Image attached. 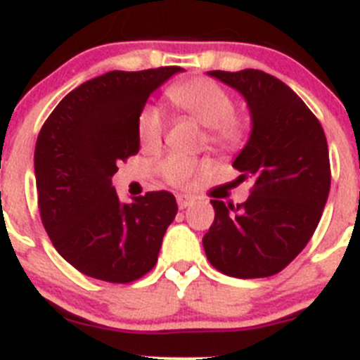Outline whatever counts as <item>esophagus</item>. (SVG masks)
Returning <instances> with one entry per match:
<instances>
[{"label": "esophagus", "instance_id": "1", "mask_svg": "<svg viewBox=\"0 0 360 360\" xmlns=\"http://www.w3.org/2000/svg\"><path fill=\"white\" fill-rule=\"evenodd\" d=\"M193 197L190 195H177V206H179V210H186L188 206H191L193 204Z\"/></svg>", "mask_w": 360, "mask_h": 360}]
</instances>
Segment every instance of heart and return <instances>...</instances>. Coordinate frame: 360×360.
Here are the masks:
<instances>
[{
    "label": "heart",
    "mask_w": 360,
    "mask_h": 360,
    "mask_svg": "<svg viewBox=\"0 0 360 360\" xmlns=\"http://www.w3.org/2000/svg\"><path fill=\"white\" fill-rule=\"evenodd\" d=\"M167 97L179 112L206 127L204 143L217 153L231 154L240 150L248 139V126L234 113L233 96L207 78L179 82L167 90ZM139 140L146 150L160 149L165 131V117L158 106L142 110L136 124ZM165 183L188 188L207 170V161L193 158L169 156L158 167Z\"/></svg>",
    "instance_id": "1"
}]
</instances>
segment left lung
I'll list each match as a JSON object with an SVG mask.
<instances>
[{
  "label": "left lung",
  "mask_w": 360,
  "mask_h": 360,
  "mask_svg": "<svg viewBox=\"0 0 360 360\" xmlns=\"http://www.w3.org/2000/svg\"><path fill=\"white\" fill-rule=\"evenodd\" d=\"M236 89L250 110L252 131L233 167L252 181L243 204L213 199V226L202 238L207 261L221 274L259 278L278 274L304 250L330 190L323 127L281 79L257 69L210 70Z\"/></svg>",
  "instance_id": "1"
}]
</instances>
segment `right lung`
Here are the masks:
<instances>
[{"mask_svg":"<svg viewBox=\"0 0 360 360\" xmlns=\"http://www.w3.org/2000/svg\"><path fill=\"white\" fill-rule=\"evenodd\" d=\"M181 67L110 70L67 94L35 146L37 202L53 247L89 277L127 284L154 268L177 213L170 191L119 200L117 163L140 149L139 117Z\"/></svg>","mask_w":360,"mask_h":360,"instance_id":"obj_1","label":"right lung"}]
</instances>
